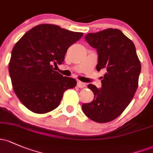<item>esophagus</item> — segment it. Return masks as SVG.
<instances>
[{
    "label": "esophagus",
    "mask_w": 153,
    "mask_h": 153,
    "mask_svg": "<svg viewBox=\"0 0 153 153\" xmlns=\"http://www.w3.org/2000/svg\"><path fill=\"white\" fill-rule=\"evenodd\" d=\"M77 86L78 87V88H84V87L86 86V85H85V83H83V82H80V81H78L77 82Z\"/></svg>",
    "instance_id": "1"
}]
</instances>
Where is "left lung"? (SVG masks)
Instances as JSON below:
<instances>
[{"label": "left lung", "mask_w": 153, "mask_h": 153, "mask_svg": "<svg viewBox=\"0 0 153 153\" xmlns=\"http://www.w3.org/2000/svg\"><path fill=\"white\" fill-rule=\"evenodd\" d=\"M85 40L97 49V70L105 69L102 87L93 84L88 88L94 98L82 105L87 117L97 123H106L118 117L133 99L138 87L141 64L134 43L117 29L88 33Z\"/></svg>", "instance_id": "obj_1"}]
</instances>
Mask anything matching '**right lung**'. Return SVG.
Instances as JSON below:
<instances>
[{
	"mask_svg": "<svg viewBox=\"0 0 153 153\" xmlns=\"http://www.w3.org/2000/svg\"><path fill=\"white\" fill-rule=\"evenodd\" d=\"M83 33L57 25H37L15 44L8 65L13 88L25 107L36 113L56 108L68 88L77 84L74 78L63 77L53 65L64 63L68 48L81 38Z\"/></svg>",
	"mask_w": 153,
	"mask_h": 153,
	"instance_id": "right-lung-1",
	"label": "right lung"
}]
</instances>
